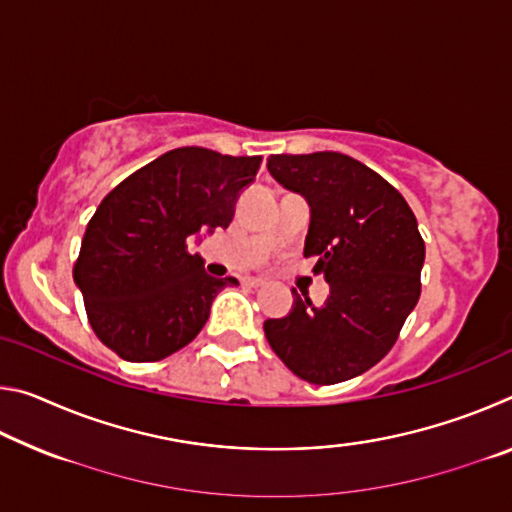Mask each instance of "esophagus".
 <instances>
[{
    "label": "esophagus",
    "instance_id": "obj_1",
    "mask_svg": "<svg viewBox=\"0 0 512 512\" xmlns=\"http://www.w3.org/2000/svg\"><path fill=\"white\" fill-rule=\"evenodd\" d=\"M246 284H248V287H262L264 280H262V277H246Z\"/></svg>",
    "mask_w": 512,
    "mask_h": 512
}]
</instances>
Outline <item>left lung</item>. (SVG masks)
Instances as JSON below:
<instances>
[{
  "label": "left lung",
  "mask_w": 512,
  "mask_h": 512,
  "mask_svg": "<svg viewBox=\"0 0 512 512\" xmlns=\"http://www.w3.org/2000/svg\"><path fill=\"white\" fill-rule=\"evenodd\" d=\"M277 183L311 205L305 257L325 275L329 298L314 307L296 291L284 318L264 323L266 341L291 372L329 386L386 357L418 305L424 239L409 203L377 171L350 155H271Z\"/></svg>",
  "instance_id": "8db88e82"
}]
</instances>
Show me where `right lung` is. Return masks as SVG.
Instances as JSON below:
<instances>
[{
  "instance_id": "1",
  "label": "right lung",
  "mask_w": 512,
  "mask_h": 512,
  "mask_svg": "<svg viewBox=\"0 0 512 512\" xmlns=\"http://www.w3.org/2000/svg\"><path fill=\"white\" fill-rule=\"evenodd\" d=\"M262 155L185 146L144 164L103 198L74 262L97 339L121 359L160 361L185 348L235 277H212L189 255L201 228H228Z\"/></svg>"
}]
</instances>
